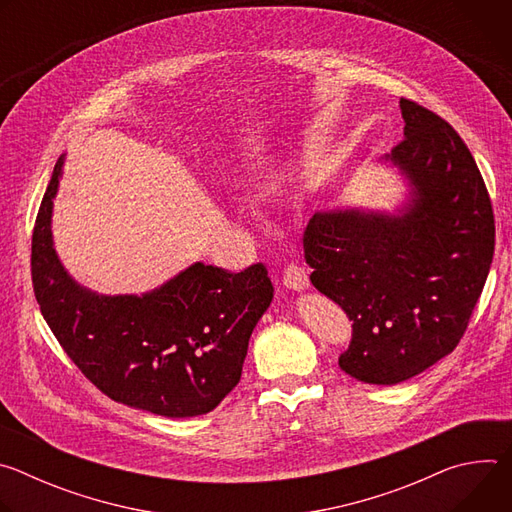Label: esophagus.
Wrapping results in <instances>:
<instances>
[{"label":"esophagus","instance_id":"1","mask_svg":"<svg viewBox=\"0 0 512 512\" xmlns=\"http://www.w3.org/2000/svg\"><path fill=\"white\" fill-rule=\"evenodd\" d=\"M283 285L291 291H306L310 287L308 273L298 265H289L283 273Z\"/></svg>","mask_w":512,"mask_h":512}]
</instances>
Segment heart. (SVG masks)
<instances>
[{
	"label": "heart",
	"mask_w": 512,
	"mask_h": 512,
	"mask_svg": "<svg viewBox=\"0 0 512 512\" xmlns=\"http://www.w3.org/2000/svg\"><path fill=\"white\" fill-rule=\"evenodd\" d=\"M275 190H277V174H267L265 178L257 180V182L249 188V194L255 196V198H267V196H271Z\"/></svg>",
	"instance_id": "heart-1"
}]
</instances>
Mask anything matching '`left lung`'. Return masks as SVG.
Wrapping results in <instances>:
<instances>
[{
	"label": "left lung",
	"mask_w": 512,
	"mask_h": 512,
	"mask_svg": "<svg viewBox=\"0 0 512 512\" xmlns=\"http://www.w3.org/2000/svg\"><path fill=\"white\" fill-rule=\"evenodd\" d=\"M403 141L379 166L401 192L391 208L318 210L304 235L314 287L352 320L340 369L403 383L460 342L494 253L492 204L462 137L401 99Z\"/></svg>",
	"instance_id": "obj_1"
}]
</instances>
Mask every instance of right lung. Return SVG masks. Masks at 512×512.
Listing matches in <instances>:
<instances>
[{"mask_svg":"<svg viewBox=\"0 0 512 512\" xmlns=\"http://www.w3.org/2000/svg\"><path fill=\"white\" fill-rule=\"evenodd\" d=\"M62 154L32 237L40 312L107 397L162 417L212 411L239 383L249 338L273 300L265 265L229 273L196 261L143 294H99L68 273L52 237Z\"/></svg>","mask_w":512,"mask_h":512,"instance_id":"right-lung-1","label":"right lung"}]
</instances>
